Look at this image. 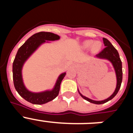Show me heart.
<instances>
[{
	"instance_id": "1",
	"label": "heart",
	"mask_w": 133,
	"mask_h": 133,
	"mask_svg": "<svg viewBox=\"0 0 133 133\" xmlns=\"http://www.w3.org/2000/svg\"><path fill=\"white\" fill-rule=\"evenodd\" d=\"M83 47L84 49H89L91 47V50L93 52H98L102 47V43L100 41H94L92 40H88L83 43Z\"/></svg>"
}]
</instances>
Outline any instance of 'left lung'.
I'll list each match as a JSON object with an SVG mask.
<instances>
[{
	"instance_id": "left-lung-1",
	"label": "left lung",
	"mask_w": 133,
	"mask_h": 133,
	"mask_svg": "<svg viewBox=\"0 0 133 133\" xmlns=\"http://www.w3.org/2000/svg\"><path fill=\"white\" fill-rule=\"evenodd\" d=\"M103 43H104L105 48L102 50L101 52H99L96 55V57L99 58H103V59H107L109 61L110 63H112V66H113L114 69L115 70V73H116V77H117V87L115 89V92H113L110 97L103 101H94V100L90 99V98H87V97L83 96L81 92H79V90L78 89V91L79 92L80 95L83 97L84 99L86 101L90 102L91 103H94V104H101L105 103L109 101L110 100L113 98L114 97L116 96L117 93H118V90H119L120 88H121V85L122 83V80H123V70H122V62L120 58L119 55L117 51V50L115 49L113 46L110 41L107 40V38H103Z\"/></svg>"
}]
</instances>
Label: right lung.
<instances>
[{"mask_svg": "<svg viewBox=\"0 0 133 133\" xmlns=\"http://www.w3.org/2000/svg\"><path fill=\"white\" fill-rule=\"evenodd\" d=\"M60 38L57 35L49 32H40L31 36L21 46L16 53L12 64V75L15 89L21 97L29 103L35 104H43L55 99L59 93L61 83L65 77L63 72L58 77L55 87L51 90L41 92H32L25 87L22 77L23 64L30 55L46 41H56Z\"/></svg>", "mask_w": 133, "mask_h": 133, "instance_id": "add662e5", "label": "right lung"}]
</instances>
